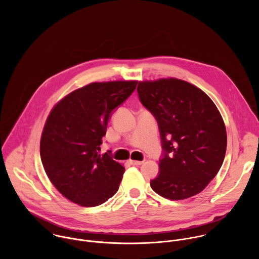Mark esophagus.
<instances>
[{
  "label": "esophagus",
  "mask_w": 259,
  "mask_h": 259,
  "mask_svg": "<svg viewBox=\"0 0 259 259\" xmlns=\"http://www.w3.org/2000/svg\"><path fill=\"white\" fill-rule=\"evenodd\" d=\"M128 162H129L131 165H136V166H137V165H141V164L143 163V161H136V160H129Z\"/></svg>",
  "instance_id": "obj_1"
}]
</instances>
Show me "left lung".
<instances>
[{"label": "left lung", "mask_w": 259, "mask_h": 259, "mask_svg": "<svg viewBox=\"0 0 259 259\" xmlns=\"http://www.w3.org/2000/svg\"><path fill=\"white\" fill-rule=\"evenodd\" d=\"M137 92L158 122L164 150L152 189L174 201L196 196L225 160L227 130L218 108L201 89L175 78L141 81Z\"/></svg>", "instance_id": "1"}]
</instances>
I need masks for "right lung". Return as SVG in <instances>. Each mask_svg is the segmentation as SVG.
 <instances>
[{"mask_svg": "<svg viewBox=\"0 0 259 259\" xmlns=\"http://www.w3.org/2000/svg\"><path fill=\"white\" fill-rule=\"evenodd\" d=\"M137 81L95 82L58 101L46 120L40 142L45 172L72 203L95 207L119 190L125 168L99 154L113 110L135 90Z\"/></svg>", "mask_w": 259, "mask_h": 259, "instance_id": "obj_1", "label": "right lung"}]
</instances>
